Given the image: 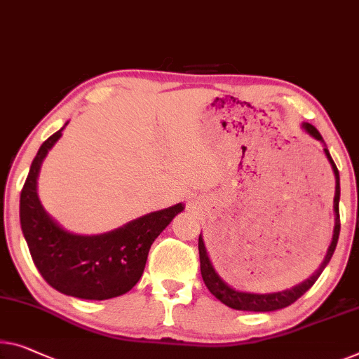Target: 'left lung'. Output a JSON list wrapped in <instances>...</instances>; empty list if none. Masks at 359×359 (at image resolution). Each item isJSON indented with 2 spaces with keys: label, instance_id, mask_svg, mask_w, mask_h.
<instances>
[{
  "label": "left lung",
  "instance_id": "8db88e82",
  "mask_svg": "<svg viewBox=\"0 0 359 359\" xmlns=\"http://www.w3.org/2000/svg\"><path fill=\"white\" fill-rule=\"evenodd\" d=\"M303 128L309 133V135L324 143V138H323V135H320L316 127L308 124V122H304ZM324 153H325V156H327L330 165H332V170L335 174V196H334L335 227H334L332 243H330V247L327 250V255H325L323 264H320L319 269L314 272V274L309 277V279L302 282L297 287L288 288V290L277 292V293H266V295H259V293L238 292V290H233L232 287H229L227 283L217 276V272L214 271L211 261H210V258H208L205 243H203V238L200 235V238H198V251H200L201 277H203V282H205V285L208 287V290H210L212 295L219 299V302L227 304V306L232 308V309H238V311H258V313L277 311V309L287 308V306H290L292 303H295L299 297L304 295V293H306L309 288L314 285V282H316L319 279V276L323 274L324 267L329 264L330 258H332L335 247H337V242H339V233H340V214H339L340 177H339V169H337V165L334 163L332 156H330L327 148H324Z\"/></svg>",
  "mask_w": 359,
  "mask_h": 359
}]
</instances>
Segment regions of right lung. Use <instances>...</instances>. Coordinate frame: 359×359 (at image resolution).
Here are the masks:
<instances>
[{
  "instance_id": "1",
  "label": "right lung",
  "mask_w": 359,
  "mask_h": 359,
  "mask_svg": "<svg viewBox=\"0 0 359 359\" xmlns=\"http://www.w3.org/2000/svg\"><path fill=\"white\" fill-rule=\"evenodd\" d=\"M61 130L43 142L20 191V227L36 269L53 288L83 299L124 295L140 280L148 251L184 205L149 212L127 226L101 235L66 232L48 216L36 195V177Z\"/></svg>"
}]
</instances>
